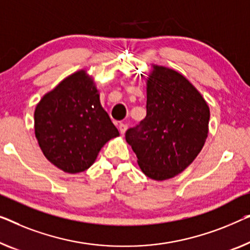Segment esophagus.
<instances>
[{
	"instance_id": "34e87169",
	"label": "esophagus",
	"mask_w": 250,
	"mask_h": 250,
	"mask_svg": "<svg viewBox=\"0 0 250 250\" xmlns=\"http://www.w3.org/2000/svg\"><path fill=\"white\" fill-rule=\"evenodd\" d=\"M119 128V132H121V134H124L126 132V129H127V125L124 124V123H121L118 126Z\"/></svg>"
}]
</instances>
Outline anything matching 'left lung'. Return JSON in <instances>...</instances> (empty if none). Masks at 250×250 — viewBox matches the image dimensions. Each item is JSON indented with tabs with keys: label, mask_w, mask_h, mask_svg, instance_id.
Listing matches in <instances>:
<instances>
[{
	"label": "left lung",
	"mask_w": 250,
	"mask_h": 250,
	"mask_svg": "<svg viewBox=\"0 0 250 250\" xmlns=\"http://www.w3.org/2000/svg\"><path fill=\"white\" fill-rule=\"evenodd\" d=\"M153 68L147 78L146 116L125 137L141 170L151 179L166 180L184 171L204 146L209 109L184 75Z\"/></svg>",
	"instance_id": "obj_1"
}]
</instances>
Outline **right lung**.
I'll return each mask as SVG.
<instances>
[{
	"label": "right lung",
	"mask_w": 250,
	"mask_h": 250,
	"mask_svg": "<svg viewBox=\"0 0 250 250\" xmlns=\"http://www.w3.org/2000/svg\"><path fill=\"white\" fill-rule=\"evenodd\" d=\"M35 134L54 166L77 173L91 167L101 147L119 132L101 107L93 80L79 71L39 101Z\"/></svg>",
	"instance_id": "add662e5"
}]
</instances>
